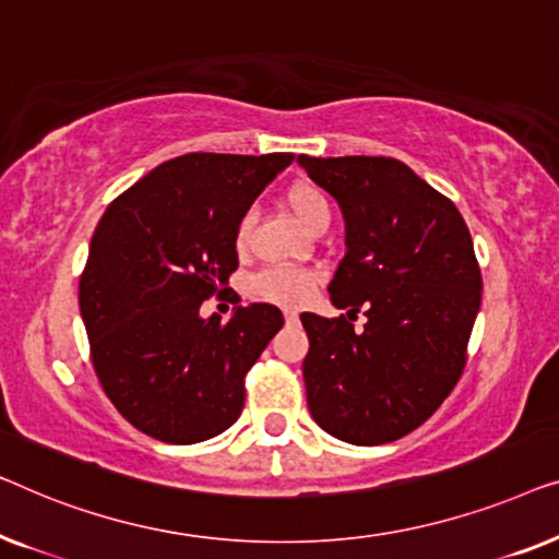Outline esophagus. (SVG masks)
Listing matches in <instances>:
<instances>
[{"instance_id":"obj_1","label":"esophagus","mask_w":559,"mask_h":559,"mask_svg":"<svg viewBox=\"0 0 559 559\" xmlns=\"http://www.w3.org/2000/svg\"><path fill=\"white\" fill-rule=\"evenodd\" d=\"M283 317H286L288 324H296V321H298V311H296V309H286V311H283Z\"/></svg>"}]
</instances>
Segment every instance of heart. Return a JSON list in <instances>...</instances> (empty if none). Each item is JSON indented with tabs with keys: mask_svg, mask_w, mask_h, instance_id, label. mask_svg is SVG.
<instances>
[{
	"mask_svg": "<svg viewBox=\"0 0 559 559\" xmlns=\"http://www.w3.org/2000/svg\"><path fill=\"white\" fill-rule=\"evenodd\" d=\"M286 204L290 212L298 217V223L309 227L311 233H324L329 223H332V204H329L326 194L311 182H296L286 190ZM250 227H253V217L246 215L238 225V246H246ZM319 283V273L311 269H286V265H276V269H265L250 281V294L261 301L286 306V309H296V306L306 304Z\"/></svg>",
	"mask_w": 559,
	"mask_h": 559,
	"instance_id": "heart-1",
	"label": "heart"
}]
</instances>
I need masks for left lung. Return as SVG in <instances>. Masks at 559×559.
Listing matches in <instances>:
<instances>
[{
  "instance_id": "left-lung-1",
  "label": "left lung",
  "mask_w": 559,
  "mask_h": 559,
  "mask_svg": "<svg viewBox=\"0 0 559 559\" xmlns=\"http://www.w3.org/2000/svg\"><path fill=\"white\" fill-rule=\"evenodd\" d=\"M340 202L347 253L329 296L347 317L301 313L306 403L329 436L392 443L451 395L481 306V269L455 204L390 156H298ZM365 310V333L348 319Z\"/></svg>"
}]
</instances>
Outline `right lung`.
Wrapping results in <instances>:
<instances>
[{
    "label": "right lung",
    "mask_w": 559,
    "mask_h": 559,
    "mask_svg": "<svg viewBox=\"0 0 559 559\" xmlns=\"http://www.w3.org/2000/svg\"><path fill=\"white\" fill-rule=\"evenodd\" d=\"M294 154L169 159L108 204L81 273L91 361L108 400L141 433L190 445L223 433L246 405V374L283 313L240 306L200 317L238 271V225Z\"/></svg>",
    "instance_id": "obj_1"
}]
</instances>
